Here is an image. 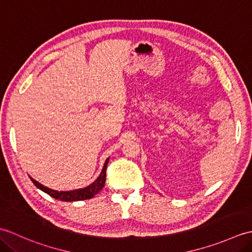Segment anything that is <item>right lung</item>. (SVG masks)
<instances>
[{"mask_svg": "<svg viewBox=\"0 0 252 252\" xmlns=\"http://www.w3.org/2000/svg\"><path fill=\"white\" fill-rule=\"evenodd\" d=\"M108 161H109V158H107L103 167V170H101L98 178L96 179L92 184L84 187V189L60 191V190L51 189L49 187L42 185L41 183H39V182H36L34 179H32L31 176H29V178L32 181V183H33L37 189L43 190L44 192H46V194H49L51 197L55 198V199H60L62 201L85 200V199H90V198H93L96 194H98V192L103 189V187L105 185V181H106V168H107V164H108Z\"/></svg>", "mask_w": 252, "mask_h": 252, "instance_id": "add662e5", "label": "right lung"}]
</instances>
